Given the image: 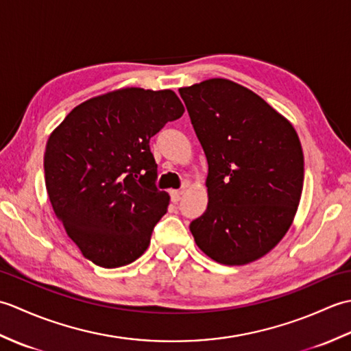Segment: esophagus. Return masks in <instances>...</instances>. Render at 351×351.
<instances>
[{
    "label": "esophagus",
    "mask_w": 351,
    "mask_h": 351,
    "mask_svg": "<svg viewBox=\"0 0 351 351\" xmlns=\"http://www.w3.org/2000/svg\"><path fill=\"white\" fill-rule=\"evenodd\" d=\"M181 195H182V190H171L170 191V199H171V202H180V199H181Z\"/></svg>",
    "instance_id": "34e87169"
}]
</instances>
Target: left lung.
Returning <instances> with one entry per match:
<instances>
[{"label": "left lung", "mask_w": 351, "mask_h": 351, "mask_svg": "<svg viewBox=\"0 0 351 351\" xmlns=\"http://www.w3.org/2000/svg\"><path fill=\"white\" fill-rule=\"evenodd\" d=\"M208 161L206 211L190 223L199 249L249 264L287 234L304 176L299 136L249 88L213 78L180 88Z\"/></svg>", "instance_id": "obj_1"}]
</instances>
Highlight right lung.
<instances>
[{"mask_svg": "<svg viewBox=\"0 0 351 351\" xmlns=\"http://www.w3.org/2000/svg\"><path fill=\"white\" fill-rule=\"evenodd\" d=\"M171 90L130 87L73 108L45 149V184L71 240L96 265L143 255L169 195L156 187L151 138L184 114Z\"/></svg>", "mask_w": 351, "mask_h": 351, "instance_id": "add662e5", "label": "right lung"}]
</instances>
